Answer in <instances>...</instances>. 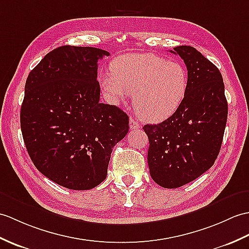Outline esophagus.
<instances>
[{"mask_svg": "<svg viewBox=\"0 0 249 249\" xmlns=\"http://www.w3.org/2000/svg\"><path fill=\"white\" fill-rule=\"evenodd\" d=\"M129 127H130L131 130H135V129H139V128H140L141 125L139 124L136 120L130 118V120H129Z\"/></svg>", "mask_w": 249, "mask_h": 249, "instance_id": "obj_1", "label": "esophagus"}]
</instances>
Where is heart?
Segmentation results:
<instances>
[{"label":"heart","mask_w":249,"mask_h":249,"mask_svg":"<svg viewBox=\"0 0 249 249\" xmlns=\"http://www.w3.org/2000/svg\"><path fill=\"white\" fill-rule=\"evenodd\" d=\"M112 73L103 74L102 88L114 104L134 93L137 114L161 122L176 112L187 96L189 74L181 63L152 53L126 54L114 59Z\"/></svg>","instance_id":"obj_1"}]
</instances>
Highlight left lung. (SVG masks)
<instances>
[{"label":"left lung","instance_id":"8db88e82","mask_svg":"<svg viewBox=\"0 0 249 249\" xmlns=\"http://www.w3.org/2000/svg\"><path fill=\"white\" fill-rule=\"evenodd\" d=\"M171 53L183 59L189 74L186 98L162 123L143 127L149 141V174L159 186L175 189L193 181L214 163L227 122L228 104L222 74L189 45Z\"/></svg>","mask_w":249,"mask_h":249}]
</instances>
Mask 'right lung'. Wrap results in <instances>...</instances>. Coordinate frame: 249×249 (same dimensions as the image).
I'll list each match as a JSON object with an SVG mask.
<instances>
[{
	"mask_svg": "<svg viewBox=\"0 0 249 249\" xmlns=\"http://www.w3.org/2000/svg\"><path fill=\"white\" fill-rule=\"evenodd\" d=\"M107 51L62 45L28 74L21 106V130L39 172L71 190L105 180L113 146L127 135L129 119L100 103L97 61Z\"/></svg>",
	"mask_w": 249,
	"mask_h": 249,
	"instance_id": "right-lung-1",
	"label": "right lung"
}]
</instances>
